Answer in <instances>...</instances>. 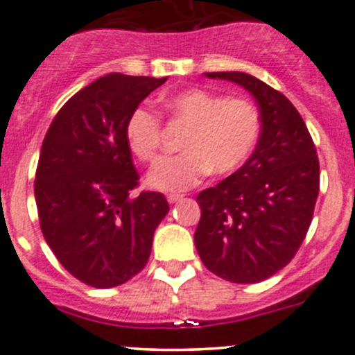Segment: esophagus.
Wrapping results in <instances>:
<instances>
[{
    "instance_id": "obj_1",
    "label": "esophagus",
    "mask_w": 355,
    "mask_h": 355,
    "mask_svg": "<svg viewBox=\"0 0 355 355\" xmlns=\"http://www.w3.org/2000/svg\"><path fill=\"white\" fill-rule=\"evenodd\" d=\"M168 202H171V205H173V202H178V201H182V199H184V196L182 194H168Z\"/></svg>"
}]
</instances>
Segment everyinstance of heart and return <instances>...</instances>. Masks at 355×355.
Listing matches in <instances>:
<instances>
[{
  "mask_svg": "<svg viewBox=\"0 0 355 355\" xmlns=\"http://www.w3.org/2000/svg\"><path fill=\"white\" fill-rule=\"evenodd\" d=\"M164 107L177 125L187 130L182 137L184 153L161 159L147 175V184L156 191H187L209 171L232 173L246 163L260 139V111L246 98H227L202 88H189L166 97ZM161 137L157 112L139 107L130 114L125 139L140 161L156 159Z\"/></svg>",
  "mask_w": 355,
  "mask_h": 355,
  "instance_id": "1",
  "label": "heart"
}]
</instances>
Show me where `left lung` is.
I'll return each instance as SVG.
<instances>
[{
  "label": "left lung",
  "instance_id": "8db88e82",
  "mask_svg": "<svg viewBox=\"0 0 355 355\" xmlns=\"http://www.w3.org/2000/svg\"><path fill=\"white\" fill-rule=\"evenodd\" d=\"M250 92L261 132L250 159L199 192L196 250L208 270L237 284L260 283L293 260L319 194V159L300 112L272 86L246 72H205Z\"/></svg>",
  "mask_w": 355,
  "mask_h": 355
}]
</instances>
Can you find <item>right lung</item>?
Returning <instances> with one entry per match:
<instances>
[{
	"instance_id": "right-lung-1",
	"label": "right lung",
	"mask_w": 355,
	"mask_h": 355,
	"mask_svg": "<svg viewBox=\"0 0 355 355\" xmlns=\"http://www.w3.org/2000/svg\"><path fill=\"white\" fill-rule=\"evenodd\" d=\"M166 79L102 76L62 105L44 135L34 180L41 232L64 269L88 286L114 288L137 276L170 211L161 192L132 194L139 173L125 139L130 114Z\"/></svg>"
}]
</instances>
